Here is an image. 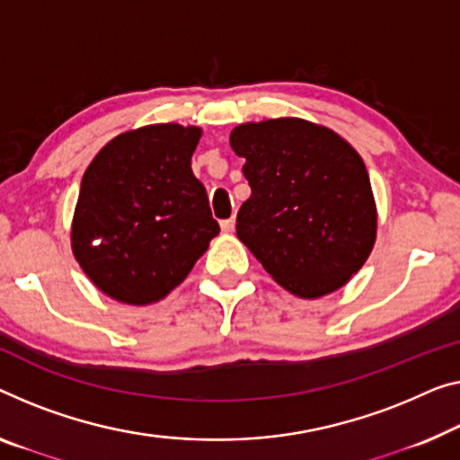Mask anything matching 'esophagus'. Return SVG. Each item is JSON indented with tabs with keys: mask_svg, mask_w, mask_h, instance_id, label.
Wrapping results in <instances>:
<instances>
[{
	"mask_svg": "<svg viewBox=\"0 0 460 460\" xmlns=\"http://www.w3.org/2000/svg\"><path fill=\"white\" fill-rule=\"evenodd\" d=\"M221 229H223V231H227V233L235 229V217L225 218V221H221Z\"/></svg>",
	"mask_w": 460,
	"mask_h": 460,
	"instance_id": "34e87169",
	"label": "esophagus"
}]
</instances>
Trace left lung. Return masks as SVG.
I'll return each instance as SVG.
<instances>
[{
    "label": "left lung",
    "instance_id": "obj_1",
    "mask_svg": "<svg viewBox=\"0 0 460 460\" xmlns=\"http://www.w3.org/2000/svg\"><path fill=\"white\" fill-rule=\"evenodd\" d=\"M252 196L237 237L287 291L316 299L341 289L376 239V204L361 156L304 119L243 123L231 132Z\"/></svg>",
    "mask_w": 460,
    "mask_h": 460
}]
</instances>
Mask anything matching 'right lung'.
I'll use <instances>...</instances> for the list:
<instances>
[{
	"label": "right lung",
	"instance_id": "right-lung-1",
	"mask_svg": "<svg viewBox=\"0 0 460 460\" xmlns=\"http://www.w3.org/2000/svg\"><path fill=\"white\" fill-rule=\"evenodd\" d=\"M200 129L159 123L121 134L88 164L72 225L74 256L109 297L163 299L218 235L191 173Z\"/></svg>",
	"mask_w": 460,
	"mask_h": 460
}]
</instances>
